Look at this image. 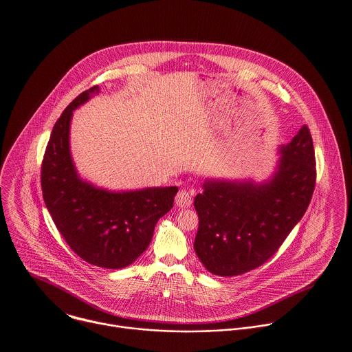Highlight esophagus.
<instances>
[{"mask_svg": "<svg viewBox=\"0 0 352 352\" xmlns=\"http://www.w3.org/2000/svg\"><path fill=\"white\" fill-rule=\"evenodd\" d=\"M193 198L192 195L188 192V190H181L177 197H175V204L179 206V208H188L190 206Z\"/></svg>", "mask_w": 352, "mask_h": 352, "instance_id": "1", "label": "esophagus"}]
</instances>
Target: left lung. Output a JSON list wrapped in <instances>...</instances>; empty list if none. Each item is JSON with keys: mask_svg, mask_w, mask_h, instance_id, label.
Here are the masks:
<instances>
[{"mask_svg": "<svg viewBox=\"0 0 352 352\" xmlns=\"http://www.w3.org/2000/svg\"><path fill=\"white\" fill-rule=\"evenodd\" d=\"M279 153L269 182L212 179L195 195V254L209 273L234 276L262 266L307 212L316 185L309 128L304 125Z\"/></svg>", "mask_w": 352, "mask_h": 352, "instance_id": "1", "label": "left lung"}]
</instances>
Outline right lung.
Segmentation results:
<instances>
[{
  "mask_svg": "<svg viewBox=\"0 0 352 352\" xmlns=\"http://www.w3.org/2000/svg\"><path fill=\"white\" fill-rule=\"evenodd\" d=\"M94 91L98 86L80 93L55 122L41 162V192L59 234L79 258L115 270L146 251L157 220L173 208L178 188L113 193L79 178L69 148L70 120Z\"/></svg>",
  "mask_w": 352,
  "mask_h": 352,
  "instance_id": "obj_1",
  "label": "right lung"
}]
</instances>
